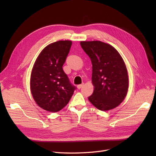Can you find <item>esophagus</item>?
Instances as JSON below:
<instances>
[{"mask_svg":"<svg viewBox=\"0 0 156 156\" xmlns=\"http://www.w3.org/2000/svg\"><path fill=\"white\" fill-rule=\"evenodd\" d=\"M83 85H84L83 83V84H79V85H77V88H78V89H81V88L83 87Z\"/></svg>","mask_w":156,"mask_h":156,"instance_id":"34e87169","label":"esophagus"}]
</instances>
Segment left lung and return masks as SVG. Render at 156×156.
Instances as JSON below:
<instances>
[{
  "label": "left lung",
  "mask_w": 156,
  "mask_h": 156,
  "mask_svg": "<svg viewBox=\"0 0 156 156\" xmlns=\"http://www.w3.org/2000/svg\"><path fill=\"white\" fill-rule=\"evenodd\" d=\"M80 44L92 64L94 90L88 100L101 111L116 107L128 90V75L123 59L113 47L104 42L81 41Z\"/></svg>",
  "instance_id": "obj_1"
}]
</instances>
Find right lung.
<instances>
[{"mask_svg": "<svg viewBox=\"0 0 156 156\" xmlns=\"http://www.w3.org/2000/svg\"><path fill=\"white\" fill-rule=\"evenodd\" d=\"M72 44L68 40L49 44L41 52L32 68V95L45 111L55 112L62 109L76 90L62 68Z\"/></svg>", "mask_w": 156, "mask_h": 156, "instance_id": "add662e5", "label": "right lung"}]
</instances>
